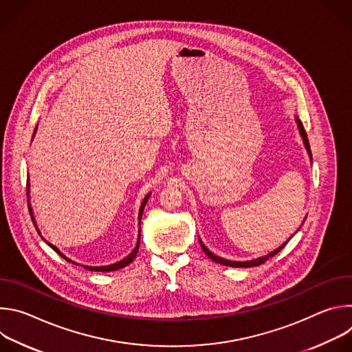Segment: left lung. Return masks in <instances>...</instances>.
<instances>
[{"label": "left lung", "instance_id": "1", "mask_svg": "<svg viewBox=\"0 0 352 352\" xmlns=\"http://www.w3.org/2000/svg\"><path fill=\"white\" fill-rule=\"evenodd\" d=\"M295 122H296V125H298V131H299V135H300V138H302V142H304V146H305V148H307V152H308V156H309V160H311V163H312V152H311V146H309V140H308V136H307V132H305V129H304V125H302V122H300V120L295 116ZM307 219V217H305ZM304 224V223H302ZM300 228V227H299ZM299 228L296 230V231H299ZM292 238V236H291ZM289 239H287L281 246H278L277 249H274L273 252H270V254H267V255H265V256H259V258H256V259H252V261H243V262H239V261H228V259H224V258H221V256H217V255H214L212 250L202 242V239L199 238V242H200V246H202V249H204V252L213 261V262H216V263H220V265H224V266H230V267H252V266H259V265H262V263H265L266 261H269L270 258H273L274 255H277L280 250L287 245V242H288Z\"/></svg>", "mask_w": 352, "mask_h": 352}]
</instances>
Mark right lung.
<instances>
[{"label": "right lung", "instance_id": "right-lung-1", "mask_svg": "<svg viewBox=\"0 0 352 352\" xmlns=\"http://www.w3.org/2000/svg\"><path fill=\"white\" fill-rule=\"evenodd\" d=\"M36 129H37V126L34 128V132H33V138H34V135H36ZM32 138V139H33ZM29 186H30V184H29V181H28V204H29V210H30V213H32V220H33V223H34V226H36V230H37V232L40 234V230H38V227H37V224H36V221H34V216H33V212H32V205H30V196H29ZM150 195L152 193H147L146 196H144V199H143V202H142V205H140V209H139V216H138V220H139V226H140V219H142V214H143V209H144V206H146V204H147V200H148V197H150ZM41 235V234H40ZM43 238V236H41ZM44 239V238H43ZM44 242L52 248L53 250H56V252L61 256V258H64L67 262H69V263H74V265H79V263H76V262H74L72 259H69L68 256H65L61 250L56 246V245H53V243H50L48 241H45L44 239ZM139 245H140V227H139V235H138V242H136V245H135V248H133V250L132 252L126 256V258H124V259H121L120 262H116V263H113V265H106V266H86V265H80V266H83L85 269H87V270H90V272H114V270H118V269H122V267H125V266H128L135 258H136V255H138V249H139Z\"/></svg>", "mask_w": 352, "mask_h": 352}]
</instances>
